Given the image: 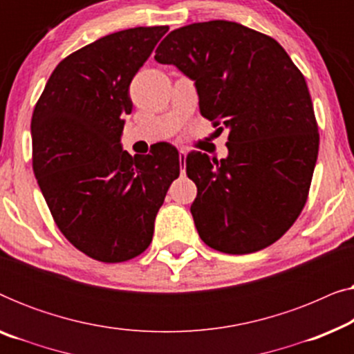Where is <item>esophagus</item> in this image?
I'll return each instance as SVG.
<instances>
[{"instance_id":"obj_1","label":"esophagus","mask_w":354,"mask_h":354,"mask_svg":"<svg viewBox=\"0 0 354 354\" xmlns=\"http://www.w3.org/2000/svg\"><path fill=\"white\" fill-rule=\"evenodd\" d=\"M178 159H180V172L185 174V161H187L185 149H180V151H178Z\"/></svg>"}]
</instances>
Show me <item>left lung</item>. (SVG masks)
Here are the masks:
<instances>
[{
    "label": "left lung",
    "instance_id": "1",
    "mask_svg": "<svg viewBox=\"0 0 354 354\" xmlns=\"http://www.w3.org/2000/svg\"><path fill=\"white\" fill-rule=\"evenodd\" d=\"M154 59L195 80L200 113L229 129V156L192 151L201 240L227 254L277 241L308 200L319 133L306 80L274 38L229 21L172 30Z\"/></svg>",
    "mask_w": 354,
    "mask_h": 354
}]
</instances>
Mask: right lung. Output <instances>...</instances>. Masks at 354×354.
I'll return each instance as SVG.
<instances>
[{
    "label": "right lung",
    "mask_w": 354,
    "mask_h": 354,
    "mask_svg": "<svg viewBox=\"0 0 354 354\" xmlns=\"http://www.w3.org/2000/svg\"><path fill=\"white\" fill-rule=\"evenodd\" d=\"M169 27L106 35L62 59L32 115V162L62 235L90 258L122 263L153 240L154 219L180 174L176 147L132 158L120 147L130 82Z\"/></svg>",
    "instance_id": "1"
}]
</instances>
